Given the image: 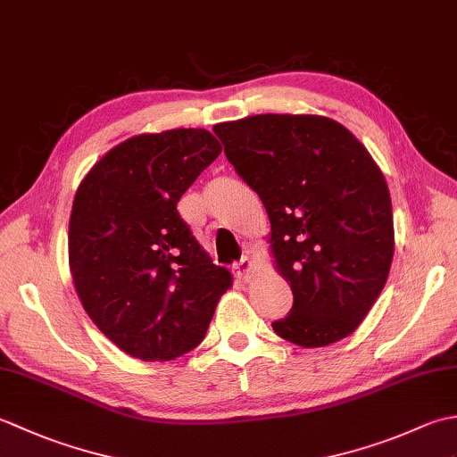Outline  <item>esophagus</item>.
Here are the masks:
<instances>
[{"mask_svg":"<svg viewBox=\"0 0 457 457\" xmlns=\"http://www.w3.org/2000/svg\"><path fill=\"white\" fill-rule=\"evenodd\" d=\"M234 273L241 280H249L251 273H253V263H251L249 257H241L237 263L234 265Z\"/></svg>","mask_w":457,"mask_h":457,"instance_id":"1","label":"esophagus"}]
</instances>
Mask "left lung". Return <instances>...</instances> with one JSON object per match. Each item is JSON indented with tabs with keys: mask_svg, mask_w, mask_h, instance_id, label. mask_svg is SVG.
<instances>
[{
	"mask_svg": "<svg viewBox=\"0 0 457 457\" xmlns=\"http://www.w3.org/2000/svg\"><path fill=\"white\" fill-rule=\"evenodd\" d=\"M269 213L270 253L293 290L275 334L324 347L353 334L389 277L391 194L355 135L324 115L261 113L213 125Z\"/></svg>",
	"mask_w": 457,
	"mask_h": 457,
	"instance_id": "8db88e82",
	"label": "left lung"
}]
</instances>
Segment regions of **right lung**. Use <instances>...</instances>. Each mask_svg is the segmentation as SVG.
Returning a JSON list of instances; mask_svg holds the SVG:
<instances>
[{
	"label": "right lung",
	"instance_id": "add662e5",
	"mask_svg": "<svg viewBox=\"0 0 457 457\" xmlns=\"http://www.w3.org/2000/svg\"><path fill=\"white\" fill-rule=\"evenodd\" d=\"M221 145L206 129L141 133L82 179L68 223L76 295L100 332L143 361L196 347L234 283L180 218L177 204Z\"/></svg>",
	"mask_w": 457,
	"mask_h": 457
}]
</instances>
